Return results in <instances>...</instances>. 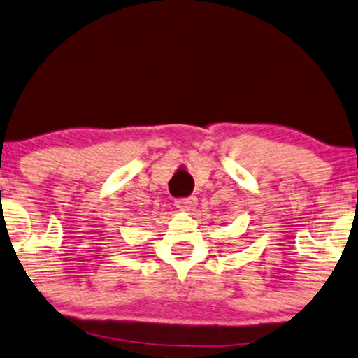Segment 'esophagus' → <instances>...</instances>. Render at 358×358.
I'll list each match as a JSON object with an SVG mask.
<instances>
[{
	"label": "esophagus",
	"instance_id": "34e87169",
	"mask_svg": "<svg viewBox=\"0 0 358 358\" xmlns=\"http://www.w3.org/2000/svg\"><path fill=\"white\" fill-rule=\"evenodd\" d=\"M196 196H189V199L176 200V208L179 211H194L196 208Z\"/></svg>",
	"mask_w": 358,
	"mask_h": 358
}]
</instances>
